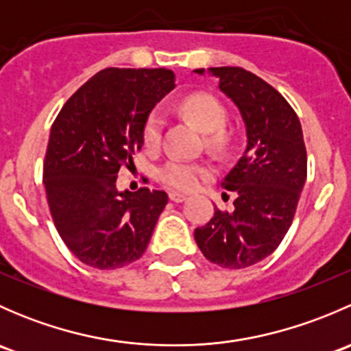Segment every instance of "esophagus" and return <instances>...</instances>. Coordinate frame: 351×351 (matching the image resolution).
<instances>
[{
	"label": "esophagus",
	"instance_id": "esophagus-1",
	"mask_svg": "<svg viewBox=\"0 0 351 351\" xmlns=\"http://www.w3.org/2000/svg\"><path fill=\"white\" fill-rule=\"evenodd\" d=\"M186 198L185 193H180V192H171L169 193V200L171 202H176V204H180V202H183Z\"/></svg>",
	"mask_w": 351,
	"mask_h": 351
}]
</instances>
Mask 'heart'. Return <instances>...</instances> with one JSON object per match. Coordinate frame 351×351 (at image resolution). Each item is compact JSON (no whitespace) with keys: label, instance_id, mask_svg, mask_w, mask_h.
<instances>
[{"label":"heart","instance_id":"b5f03b06","mask_svg":"<svg viewBox=\"0 0 351 351\" xmlns=\"http://www.w3.org/2000/svg\"><path fill=\"white\" fill-rule=\"evenodd\" d=\"M182 110L183 113H185L186 119L204 134H213L214 132H217V134L210 136L208 143H210L212 146H222L224 136H222L219 130H221L226 123V110L214 97L205 93L190 95V97H186L185 100H183ZM161 130L162 117L156 112L151 113L143 130L144 144H146L147 147L158 146L159 139H161ZM204 166L197 165V162L182 161V159H169V161H166L165 165L159 168L158 173L159 180H161L165 185L176 190H193L198 183H200V180L204 178Z\"/></svg>","mask_w":351,"mask_h":351}]
</instances>
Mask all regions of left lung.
Listing matches in <instances>:
<instances>
[{"instance_id":"left-lung-1","label":"left lung","mask_w":351,"mask_h":351,"mask_svg":"<svg viewBox=\"0 0 351 351\" xmlns=\"http://www.w3.org/2000/svg\"><path fill=\"white\" fill-rule=\"evenodd\" d=\"M208 74L241 113L246 149L221 183L236 195L234 210L215 208L195 229V241L208 261L241 270L265 260L285 238L306 183V146L299 117L267 81L243 67H208Z\"/></svg>"}]
</instances>
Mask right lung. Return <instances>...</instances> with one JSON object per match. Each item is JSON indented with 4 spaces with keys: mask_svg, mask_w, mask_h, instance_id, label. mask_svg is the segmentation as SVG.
I'll use <instances>...</instances> for the list:
<instances>
[{
    "mask_svg": "<svg viewBox=\"0 0 351 351\" xmlns=\"http://www.w3.org/2000/svg\"><path fill=\"white\" fill-rule=\"evenodd\" d=\"M175 88L173 71L107 67L59 112L49 136L44 186L56 229L88 267L115 270L139 260L159 214L161 190L117 189L122 166L144 144L149 113Z\"/></svg>",
    "mask_w": 351,
    "mask_h": 351,
    "instance_id": "add662e5",
    "label": "right lung"
}]
</instances>
